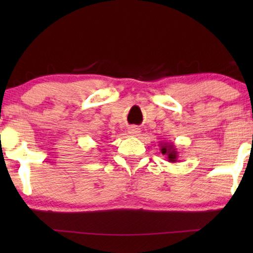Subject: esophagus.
I'll use <instances>...</instances> for the list:
<instances>
[{
	"label": "esophagus",
	"instance_id": "obj_1",
	"mask_svg": "<svg viewBox=\"0 0 253 253\" xmlns=\"http://www.w3.org/2000/svg\"><path fill=\"white\" fill-rule=\"evenodd\" d=\"M127 131H129V133L131 134V136H134V137L139 136V133H140V129L137 126H130L129 129H127Z\"/></svg>",
	"mask_w": 253,
	"mask_h": 253
}]
</instances>
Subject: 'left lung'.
Here are the masks:
<instances>
[{
    "label": "left lung",
    "mask_w": 253,
    "mask_h": 253,
    "mask_svg": "<svg viewBox=\"0 0 253 253\" xmlns=\"http://www.w3.org/2000/svg\"><path fill=\"white\" fill-rule=\"evenodd\" d=\"M160 146V151L162 155H166L167 161L171 162V164H176L178 161V152L176 150L175 145L172 143H167V141H162L159 144Z\"/></svg>",
    "instance_id": "1"
}]
</instances>
